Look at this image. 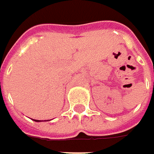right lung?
<instances>
[{
	"instance_id": "right-lung-1",
	"label": "right lung",
	"mask_w": 154,
	"mask_h": 154,
	"mask_svg": "<svg viewBox=\"0 0 154 154\" xmlns=\"http://www.w3.org/2000/svg\"><path fill=\"white\" fill-rule=\"evenodd\" d=\"M35 121H37V122H38V121H41V120H35Z\"/></svg>"
}]
</instances>
